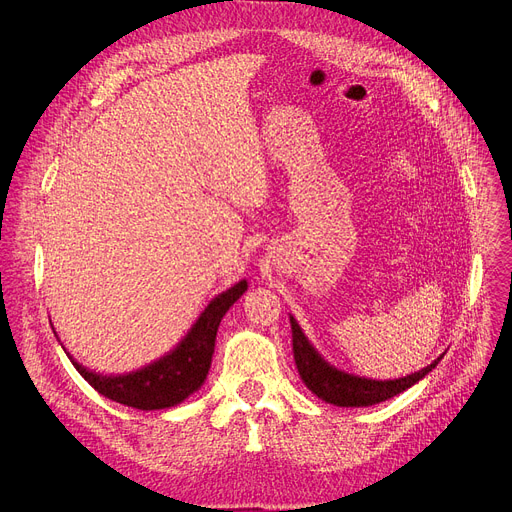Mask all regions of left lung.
<instances>
[{
	"label": "left lung",
	"instance_id": "1",
	"mask_svg": "<svg viewBox=\"0 0 512 512\" xmlns=\"http://www.w3.org/2000/svg\"><path fill=\"white\" fill-rule=\"evenodd\" d=\"M292 326V351H294V363H297L301 380L305 386L321 400L330 402L336 407H371L384 402L400 392L409 390L425 375L432 371L440 359L438 357L432 365H427L415 373L405 375L398 380H371V378H359V375L346 373L342 369H336L330 365L324 357L317 353V348L309 342L297 319L290 315Z\"/></svg>",
	"mask_w": 512,
	"mask_h": 512
}]
</instances>
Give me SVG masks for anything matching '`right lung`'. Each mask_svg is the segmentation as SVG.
Instances as JSON below:
<instances>
[{
	"label": "right lung",
	"instance_id": "add662e5",
	"mask_svg": "<svg viewBox=\"0 0 512 512\" xmlns=\"http://www.w3.org/2000/svg\"><path fill=\"white\" fill-rule=\"evenodd\" d=\"M245 290L247 280H240L228 290L220 292L218 297L209 301L193 328L188 330V334L170 353L137 371L105 375L87 369L85 365L74 361L68 353L66 355L70 357L76 371L105 398L141 411L176 407L193 392H197L207 380L220 321L226 311L245 294Z\"/></svg>",
	"mask_w": 512,
	"mask_h": 512
}]
</instances>
